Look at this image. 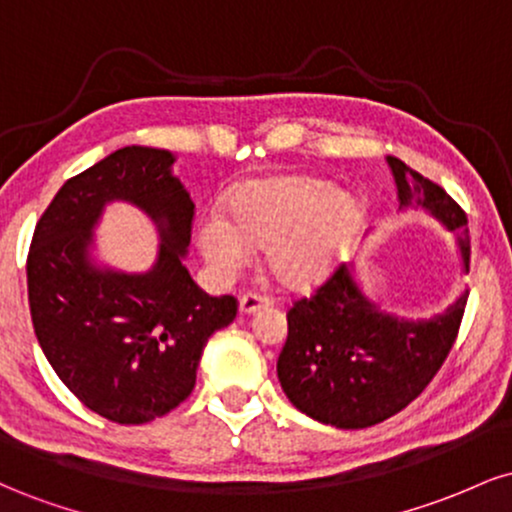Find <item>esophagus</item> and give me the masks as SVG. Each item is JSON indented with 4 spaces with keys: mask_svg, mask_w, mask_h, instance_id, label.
<instances>
[{
    "mask_svg": "<svg viewBox=\"0 0 512 512\" xmlns=\"http://www.w3.org/2000/svg\"><path fill=\"white\" fill-rule=\"evenodd\" d=\"M267 305H269V298L262 296V293L248 291V293H243V296H240V313H243V315L255 313V310L267 308Z\"/></svg>",
    "mask_w": 512,
    "mask_h": 512,
    "instance_id": "34e87169",
    "label": "esophagus"
}]
</instances>
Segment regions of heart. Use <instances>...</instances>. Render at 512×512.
Listing matches in <instances>:
<instances>
[{"instance_id":"heart-1","label":"heart","mask_w":512,"mask_h":512,"mask_svg":"<svg viewBox=\"0 0 512 512\" xmlns=\"http://www.w3.org/2000/svg\"><path fill=\"white\" fill-rule=\"evenodd\" d=\"M233 219L209 211L197 228L199 250L219 279L238 276L255 245H269V267L291 286H310L344 260L363 223V204L315 178H269L238 187Z\"/></svg>"}]
</instances>
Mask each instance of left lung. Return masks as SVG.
<instances>
[{"label":"left lung","mask_w":512,"mask_h":512,"mask_svg":"<svg viewBox=\"0 0 512 512\" xmlns=\"http://www.w3.org/2000/svg\"><path fill=\"white\" fill-rule=\"evenodd\" d=\"M387 163L399 207L431 211L457 236L469 269L467 214L460 204L399 158L387 156ZM467 296L464 291L431 320H404L383 313L342 264L286 313L289 337L276 361L286 397L310 419L337 428H368L390 419L436 378L460 332Z\"/></svg>","instance_id":"8db88e82"}]
</instances>
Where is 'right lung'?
I'll return each mask as SVG.
<instances>
[{"label":"right lung","instance_id":"right-lung-1","mask_svg":"<svg viewBox=\"0 0 512 512\" xmlns=\"http://www.w3.org/2000/svg\"><path fill=\"white\" fill-rule=\"evenodd\" d=\"M166 149L125 146L60 187L35 223L28 305L40 349L69 392L115 424H146L195 390L209 337L236 320L233 296H209L182 264L195 204ZM122 198L157 223L162 245L144 275L90 262L92 228Z\"/></svg>","mask_w":512,"mask_h":512}]
</instances>
